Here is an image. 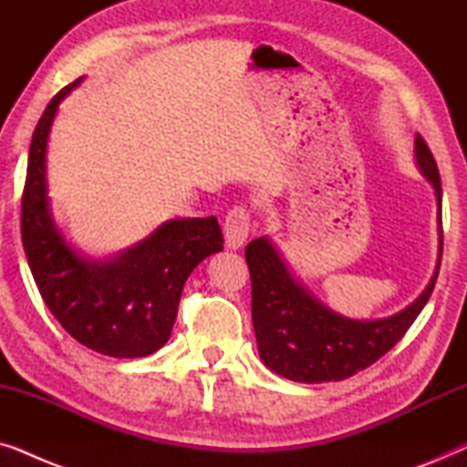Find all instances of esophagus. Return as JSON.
<instances>
[{"mask_svg": "<svg viewBox=\"0 0 467 467\" xmlns=\"http://www.w3.org/2000/svg\"><path fill=\"white\" fill-rule=\"evenodd\" d=\"M225 240L229 248H240L251 232V213L246 206H234L225 216Z\"/></svg>", "mask_w": 467, "mask_h": 467, "instance_id": "34e87169", "label": "esophagus"}]
</instances>
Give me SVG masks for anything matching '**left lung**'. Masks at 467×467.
<instances>
[{"mask_svg":"<svg viewBox=\"0 0 467 467\" xmlns=\"http://www.w3.org/2000/svg\"><path fill=\"white\" fill-rule=\"evenodd\" d=\"M414 155L438 197L440 257L427 289L398 315L380 321H350L336 315L297 285L267 238L246 246L253 289V327L259 357L272 372L297 382H331L355 376L398 344L420 315L442 259V184L436 159L423 138H414Z\"/></svg>","mask_w":467,"mask_h":467,"instance_id":"1","label":"left lung"}]
</instances>
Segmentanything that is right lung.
<instances>
[{
    "instance_id": "add662e5",
    "label": "right lung",
    "mask_w": 467,
    "mask_h": 467,
    "mask_svg": "<svg viewBox=\"0 0 467 467\" xmlns=\"http://www.w3.org/2000/svg\"><path fill=\"white\" fill-rule=\"evenodd\" d=\"M63 87L37 120L21 200V235L37 291L61 327L108 357H146L170 340L182 286L195 265L223 251L214 216L163 223L150 238L106 264L66 244L48 213L47 142Z\"/></svg>"
}]
</instances>
